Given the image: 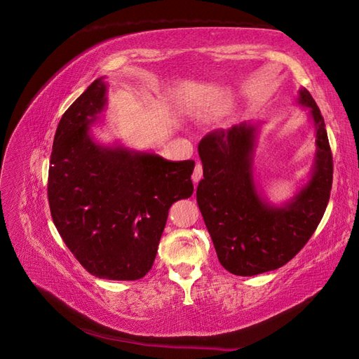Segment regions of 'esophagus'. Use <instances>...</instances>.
I'll return each instance as SVG.
<instances>
[{"label":"esophagus","instance_id":"34e87169","mask_svg":"<svg viewBox=\"0 0 359 359\" xmlns=\"http://www.w3.org/2000/svg\"><path fill=\"white\" fill-rule=\"evenodd\" d=\"M202 177H203V165H202V162H197L194 166V171H193V180L198 182Z\"/></svg>","mask_w":359,"mask_h":359}]
</instances>
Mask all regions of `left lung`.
Wrapping results in <instances>:
<instances>
[{
  "mask_svg": "<svg viewBox=\"0 0 359 359\" xmlns=\"http://www.w3.org/2000/svg\"><path fill=\"white\" fill-rule=\"evenodd\" d=\"M299 102L311 108L316 127V165L311 182L286 208H271L258 197L251 174L252 125L208 133L198 144L203 180L197 203L219 262L240 277L278 269L302 251L326 211L333 159L326 125L307 90Z\"/></svg>",
  "mask_w": 359,
  "mask_h": 359,
  "instance_id": "left-lung-1",
  "label": "left lung"
}]
</instances>
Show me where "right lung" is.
Returning <instances> with one entry per match:
<instances>
[{
	"instance_id": "1",
	"label": "right lung",
	"mask_w": 359,
	"mask_h": 359,
	"mask_svg": "<svg viewBox=\"0 0 359 359\" xmlns=\"http://www.w3.org/2000/svg\"><path fill=\"white\" fill-rule=\"evenodd\" d=\"M104 105L105 84L96 79L62 114L50 154V214L91 275L139 280L153 268L171 205L193 194L194 161L96 145L88 127Z\"/></svg>"
}]
</instances>
